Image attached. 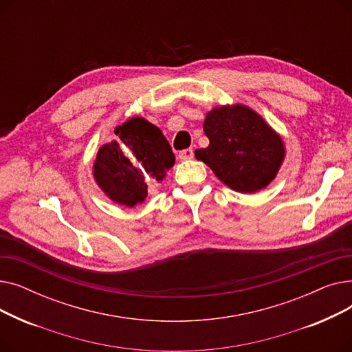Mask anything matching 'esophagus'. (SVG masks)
Segmentation results:
<instances>
[{"mask_svg": "<svg viewBox=\"0 0 352 352\" xmlns=\"http://www.w3.org/2000/svg\"><path fill=\"white\" fill-rule=\"evenodd\" d=\"M194 157V151H192V148H187V150H184V151H181L179 154H178V158L181 160V161H187V160H191Z\"/></svg>", "mask_w": 352, "mask_h": 352, "instance_id": "34e87169", "label": "esophagus"}]
</instances>
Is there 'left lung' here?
Here are the masks:
<instances>
[{"label": "left lung", "instance_id": "left-lung-1", "mask_svg": "<svg viewBox=\"0 0 352 352\" xmlns=\"http://www.w3.org/2000/svg\"><path fill=\"white\" fill-rule=\"evenodd\" d=\"M204 133L210 145L195 151L197 160L238 192L252 194L265 188L285 157L281 137L243 104L212 108L206 117Z\"/></svg>", "mask_w": 352, "mask_h": 352}]
</instances>
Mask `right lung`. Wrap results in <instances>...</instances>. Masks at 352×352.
I'll use <instances>...</instances> for the list:
<instances>
[{
    "mask_svg": "<svg viewBox=\"0 0 352 352\" xmlns=\"http://www.w3.org/2000/svg\"><path fill=\"white\" fill-rule=\"evenodd\" d=\"M114 133L118 140L100 148L92 174L109 199L133 208L145 201L148 186L165 178L175 157L161 129L141 117L129 118Z\"/></svg>",
    "mask_w": 352,
    "mask_h": 352,
    "instance_id": "obj_1",
    "label": "right lung"
}]
</instances>
